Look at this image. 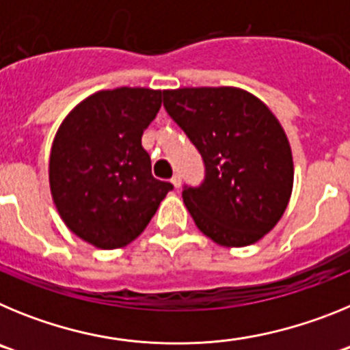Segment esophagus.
<instances>
[{
    "instance_id": "34e87169",
    "label": "esophagus",
    "mask_w": 350,
    "mask_h": 350,
    "mask_svg": "<svg viewBox=\"0 0 350 350\" xmlns=\"http://www.w3.org/2000/svg\"><path fill=\"white\" fill-rule=\"evenodd\" d=\"M180 182H182L180 175H178V173H175V175L172 177V184L175 185V189H178V187H180Z\"/></svg>"
}]
</instances>
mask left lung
<instances>
[{
    "mask_svg": "<svg viewBox=\"0 0 350 350\" xmlns=\"http://www.w3.org/2000/svg\"><path fill=\"white\" fill-rule=\"evenodd\" d=\"M163 105L202 154V184L182 191L200 231L226 247L258 242L282 217L293 189V156L279 120L234 88L163 91Z\"/></svg>",
    "mask_w": 350,
    "mask_h": 350,
    "instance_id": "left-lung-1",
    "label": "left lung"
}]
</instances>
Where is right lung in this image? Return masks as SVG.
<instances>
[{
	"mask_svg": "<svg viewBox=\"0 0 350 350\" xmlns=\"http://www.w3.org/2000/svg\"><path fill=\"white\" fill-rule=\"evenodd\" d=\"M161 91L119 88L89 96L64 119L51 150L49 180L61 219L100 249H119L147 228L170 182L152 177L142 135Z\"/></svg>",
	"mask_w": 350,
	"mask_h": 350,
	"instance_id": "1",
	"label": "right lung"
}]
</instances>
